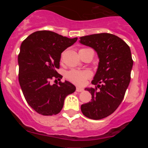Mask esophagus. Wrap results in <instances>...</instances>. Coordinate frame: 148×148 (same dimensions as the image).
Returning <instances> with one entry per match:
<instances>
[{
	"mask_svg": "<svg viewBox=\"0 0 148 148\" xmlns=\"http://www.w3.org/2000/svg\"><path fill=\"white\" fill-rule=\"evenodd\" d=\"M83 90H84L83 88H81V87H77V88H76V91H77V92H82Z\"/></svg>",
	"mask_w": 148,
	"mask_h": 148,
	"instance_id": "34e87169",
	"label": "esophagus"
}]
</instances>
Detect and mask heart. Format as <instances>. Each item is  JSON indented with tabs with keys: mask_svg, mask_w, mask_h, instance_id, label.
I'll return each instance as SVG.
<instances>
[{
	"mask_svg": "<svg viewBox=\"0 0 148 148\" xmlns=\"http://www.w3.org/2000/svg\"><path fill=\"white\" fill-rule=\"evenodd\" d=\"M66 78L73 84L78 86H83L85 84L86 81L91 77V73L88 70H72L67 72Z\"/></svg>",
	"mask_w": 148,
	"mask_h": 148,
	"instance_id": "obj_1",
	"label": "heart"
}]
</instances>
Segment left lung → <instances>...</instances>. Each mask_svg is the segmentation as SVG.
I'll return each mask as SVG.
<instances>
[{
    "instance_id": "left-lung-1",
    "label": "left lung",
    "mask_w": 148,
    "mask_h": 148,
    "mask_svg": "<svg viewBox=\"0 0 148 148\" xmlns=\"http://www.w3.org/2000/svg\"><path fill=\"white\" fill-rule=\"evenodd\" d=\"M80 43L93 48L99 58V67L92 84L86 88L92 95L90 102L81 106L86 117L99 120L118 108L130 82L133 61L129 46L121 38L110 33H99L80 38Z\"/></svg>"
}]
</instances>
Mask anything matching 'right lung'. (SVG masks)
Returning a JSON list of instances; mask_svg holds the SVG:
<instances>
[{"label":"right lung","mask_w":148,"mask_h":148,"mask_svg":"<svg viewBox=\"0 0 148 148\" xmlns=\"http://www.w3.org/2000/svg\"><path fill=\"white\" fill-rule=\"evenodd\" d=\"M77 39L41 30L22 42L18 55V80L27 102L39 114L59 113L65 98L75 91V86L67 81L51 85L50 80L62 78L56 71L59 69L61 55Z\"/></svg>","instance_id":"1"}]
</instances>
